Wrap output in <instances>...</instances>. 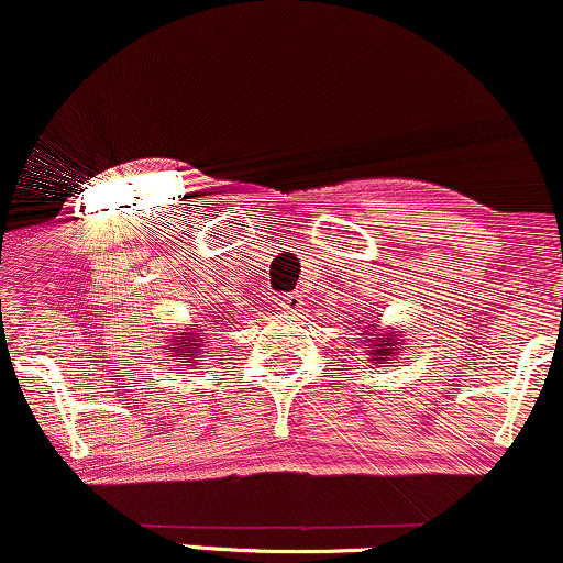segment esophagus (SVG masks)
<instances>
[{
  "instance_id": "obj_1",
  "label": "esophagus",
  "mask_w": 563,
  "mask_h": 563,
  "mask_svg": "<svg viewBox=\"0 0 563 563\" xmlns=\"http://www.w3.org/2000/svg\"><path fill=\"white\" fill-rule=\"evenodd\" d=\"M280 309L283 312H288V314H296L301 309V303H303V299L299 294H286V296H280Z\"/></svg>"
}]
</instances>
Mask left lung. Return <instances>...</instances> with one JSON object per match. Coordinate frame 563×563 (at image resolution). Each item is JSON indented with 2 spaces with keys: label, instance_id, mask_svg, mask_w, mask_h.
Here are the masks:
<instances>
[{
  "label": "left lung",
  "instance_id": "obj_1",
  "mask_svg": "<svg viewBox=\"0 0 563 563\" xmlns=\"http://www.w3.org/2000/svg\"><path fill=\"white\" fill-rule=\"evenodd\" d=\"M367 322H371V320H367ZM402 333L405 331H380V328L376 325V320H373L371 325L363 328V333H360V335H365L367 354H371L376 363H386V360L397 357V352L402 349V344H405Z\"/></svg>",
  "mask_w": 563,
  "mask_h": 563
}]
</instances>
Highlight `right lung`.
<instances>
[{
	"label": "right lung",
	"mask_w": 563,
	"mask_h": 563,
	"mask_svg": "<svg viewBox=\"0 0 563 563\" xmlns=\"http://www.w3.org/2000/svg\"><path fill=\"white\" fill-rule=\"evenodd\" d=\"M209 325H219V322L209 320ZM206 344H209V341L200 339L198 328H179V331L169 339V352L174 363H187V360L198 363V357L203 354Z\"/></svg>",
	"instance_id": "obj_1"
}]
</instances>
